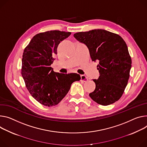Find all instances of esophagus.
Returning a JSON list of instances; mask_svg holds the SVG:
<instances>
[{"label": "esophagus", "mask_w": 147, "mask_h": 147, "mask_svg": "<svg viewBox=\"0 0 147 147\" xmlns=\"http://www.w3.org/2000/svg\"><path fill=\"white\" fill-rule=\"evenodd\" d=\"M80 77H81V80L83 82H86L88 80L87 77L85 75H81Z\"/></svg>", "instance_id": "34e87169"}]
</instances>
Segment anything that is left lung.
<instances>
[{"label":"left lung","instance_id":"left-lung-1","mask_svg":"<svg viewBox=\"0 0 147 147\" xmlns=\"http://www.w3.org/2000/svg\"><path fill=\"white\" fill-rule=\"evenodd\" d=\"M74 37L87 46L92 61H98L97 67L100 76L93 80L96 88L90 97L102 105L118 101L127 85L132 63L123 38L102 29L76 33Z\"/></svg>","mask_w":147,"mask_h":147}]
</instances>
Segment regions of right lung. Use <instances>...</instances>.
Returning a JSON list of instances; mask_svg holds the SVG:
<instances>
[{"instance_id":"1","label":"right lung","mask_w":147,"mask_h":147,"mask_svg":"<svg viewBox=\"0 0 147 147\" xmlns=\"http://www.w3.org/2000/svg\"><path fill=\"white\" fill-rule=\"evenodd\" d=\"M70 32L50 30L36 34L24 50L22 76L26 88L39 103L47 107L58 104L67 94L71 84L80 81L77 73L62 74L50 65L57 55L59 44Z\"/></svg>"}]
</instances>
